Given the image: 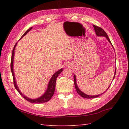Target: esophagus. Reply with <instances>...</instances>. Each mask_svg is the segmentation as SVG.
Listing matches in <instances>:
<instances>
[{
	"label": "esophagus",
	"instance_id": "obj_1",
	"mask_svg": "<svg viewBox=\"0 0 129 129\" xmlns=\"http://www.w3.org/2000/svg\"><path fill=\"white\" fill-rule=\"evenodd\" d=\"M66 66H67V67H72V66H71V64H70V62H67V64H66Z\"/></svg>",
	"mask_w": 129,
	"mask_h": 129
}]
</instances>
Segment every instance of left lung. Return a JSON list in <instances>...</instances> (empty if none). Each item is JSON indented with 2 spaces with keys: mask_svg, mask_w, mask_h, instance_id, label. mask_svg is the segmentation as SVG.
<instances>
[{
  "mask_svg": "<svg viewBox=\"0 0 129 129\" xmlns=\"http://www.w3.org/2000/svg\"><path fill=\"white\" fill-rule=\"evenodd\" d=\"M93 27H94V30H95V31L96 34L97 36H98V37H106L107 40H108L109 42V43H110L112 45V44H111V43L110 42V40L109 38L108 35H107L105 31H104L102 28H100V27H99V26H96L95 25H93ZM112 46H113V45H112ZM116 68L115 71V74H114V76L113 79H114L115 76V74H116ZM74 85H75L76 91H77V92L78 93L79 95L81 96H82V97L84 98H86V99H92V98H95L99 97L100 95H102V94H104V93H105L107 91V90H108V89L109 88V87H110V85H111V84H110V85L109 86V87L106 89V91L105 92H104L103 93H102V94H99V95H87L86 94H85V93H84L83 92H82L81 90L79 89V87H78V86L77 85V84H76V76H75V75H74Z\"/></svg>",
  "mask_w": 129,
  "mask_h": 129,
  "instance_id": "obj_1",
  "label": "left lung"
}]
</instances>
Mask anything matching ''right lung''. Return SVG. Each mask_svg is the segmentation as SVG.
<instances>
[{
  "mask_svg": "<svg viewBox=\"0 0 129 129\" xmlns=\"http://www.w3.org/2000/svg\"><path fill=\"white\" fill-rule=\"evenodd\" d=\"M33 28L31 27L30 28H29L28 30L25 32L22 37L20 38V39L22 38L23 37L25 36V35L28 33L30 30ZM16 45H17V43L15 44V45H14V47L13 48V50L12 51V59H11V64H10V67H11V71H12V73L13 75V81H14V86L15 87V89L16 90L18 91V92L25 99V100H26L29 102L31 103H37V104H41V103H44L45 102H47V101H49L50 100V99L51 97L53 96L54 95V93L55 91V83H56V80L57 76H59L60 73L62 72V69L61 68V69H60L59 70L57 71L55 73H54L53 75L51 76V78L50 79V81L49 82L48 87L46 89V91L45 92L44 94L42 96H41L40 97L38 98L37 99H30L28 97L25 96V95H24L20 91V90L19 89L18 87L17 86V84H16V81H15V75H14V69H13V61H14V50Z\"/></svg>",
  "mask_w": 129,
  "mask_h": 129,
  "instance_id": "add662e5",
  "label": "right lung"
}]
</instances>
